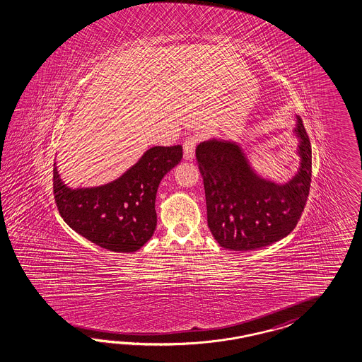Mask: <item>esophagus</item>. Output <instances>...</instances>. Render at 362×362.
Listing matches in <instances>:
<instances>
[{
	"label": "esophagus",
	"instance_id": "1",
	"mask_svg": "<svg viewBox=\"0 0 362 362\" xmlns=\"http://www.w3.org/2000/svg\"><path fill=\"white\" fill-rule=\"evenodd\" d=\"M197 141L199 139L196 137L186 138V141L183 144V153H185V159H187V160H192L194 159Z\"/></svg>",
	"mask_w": 362,
	"mask_h": 362
}]
</instances>
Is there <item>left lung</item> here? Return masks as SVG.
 <instances>
[{
	"instance_id": "left-lung-1",
	"label": "left lung",
	"mask_w": 362,
	"mask_h": 362,
	"mask_svg": "<svg viewBox=\"0 0 362 362\" xmlns=\"http://www.w3.org/2000/svg\"><path fill=\"white\" fill-rule=\"evenodd\" d=\"M298 171L286 183L259 175L244 148L211 138L196 147L206 189L208 226L216 241L230 250H253L290 235L303 212L310 187L313 151L302 118L296 116Z\"/></svg>"
}]
</instances>
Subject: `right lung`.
I'll use <instances>...</instances> for the list:
<instances>
[{"instance_id": "1", "label": "right lung", "mask_w": 362, "mask_h": 362, "mask_svg": "<svg viewBox=\"0 0 362 362\" xmlns=\"http://www.w3.org/2000/svg\"><path fill=\"white\" fill-rule=\"evenodd\" d=\"M183 147L154 146L122 175L98 187L71 188L54 163L59 214L76 233L110 252L133 253L154 235L156 191L162 177L180 162Z\"/></svg>"}]
</instances>
